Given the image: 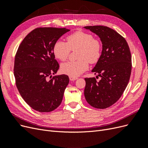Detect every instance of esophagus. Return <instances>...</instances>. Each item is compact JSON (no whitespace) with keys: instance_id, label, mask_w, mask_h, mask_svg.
I'll return each instance as SVG.
<instances>
[{"instance_id":"obj_1","label":"esophagus","mask_w":148,"mask_h":148,"mask_svg":"<svg viewBox=\"0 0 148 148\" xmlns=\"http://www.w3.org/2000/svg\"><path fill=\"white\" fill-rule=\"evenodd\" d=\"M69 79H70V81H75V80L77 79V77H71V76H70Z\"/></svg>"}]
</instances>
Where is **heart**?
<instances>
[{
    "label": "heart",
    "mask_w": 148,
    "mask_h": 148,
    "mask_svg": "<svg viewBox=\"0 0 148 148\" xmlns=\"http://www.w3.org/2000/svg\"><path fill=\"white\" fill-rule=\"evenodd\" d=\"M66 41L67 42L61 40L57 41L53 46V53L57 59L65 61L68 59L71 49H79L77 56L79 60L67 62L60 66L62 73L77 77L88 69V62L95 64L99 59L101 45L92 35L82 31L69 35L66 38Z\"/></svg>",
    "instance_id": "1"
}]
</instances>
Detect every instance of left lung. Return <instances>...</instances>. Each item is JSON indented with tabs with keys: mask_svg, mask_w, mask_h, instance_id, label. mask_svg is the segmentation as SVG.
I'll list each match as a JSON object with an SVG mask.
<instances>
[{
	"mask_svg": "<svg viewBox=\"0 0 148 148\" xmlns=\"http://www.w3.org/2000/svg\"><path fill=\"white\" fill-rule=\"evenodd\" d=\"M100 38L101 55L91 70L101 78H84V95L89 105L97 109H106L117 102L122 95L130 77L131 53L126 40L117 31L104 26H89Z\"/></svg>",
	"mask_w": 148,
	"mask_h": 148,
	"instance_id": "left-lung-1",
	"label": "left lung"
}]
</instances>
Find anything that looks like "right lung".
<instances>
[{
  "instance_id": "right-lung-1",
  "label": "right lung",
  "mask_w": 148,
  "mask_h": 148,
  "mask_svg": "<svg viewBox=\"0 0 148 148\" xmlns=\"http://www.w3.org/2000/svg\"><path fill=\"white\" fill-rule=\"evenodd\" d=\"M69 31L66 28H36L26 36L17 50L14 64L17 89L24 101L39 112L57 109L69 83L66 75L47 79L59 69L53 46Z\"/></svg>"
}]
</instances>
